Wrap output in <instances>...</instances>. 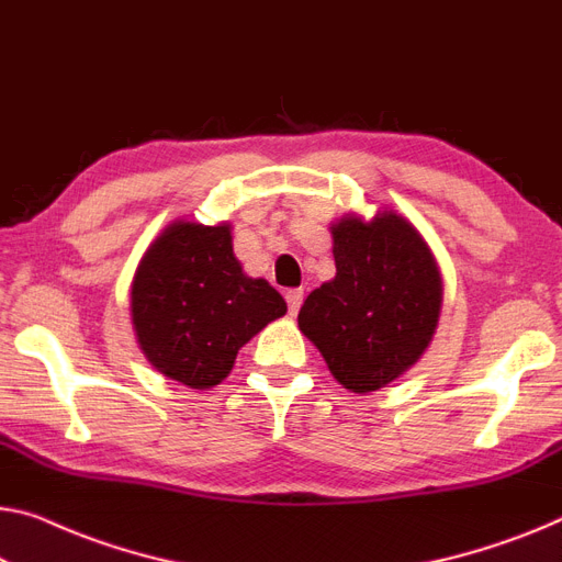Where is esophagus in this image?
<instances>
[{"instance_id":"obj_1","label":"esophagus","mask_w":562,"mask_h":562,"mask_svg":"<svg viewBox=\"0 0 562 562\" xmlns=\"http://www.w3.org/2000/svg\"><path fill=\"white\" fill-rule=\"evenodd\" d=\"M303 295H305L303 290H288V292H284V300H288L290 315H297L300 305H303Z\"/></svg>"}]
</instances>
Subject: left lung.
Here are the masks:
<instances>
[{"instance_id":"left-lung-1","label":"left lung","mask_w":562,"mask_h":562,"mask_svg":"<svg viewBox=\"0 0 562 562\" xmlns=\"http://www.w3.org/2000/svg\"><path fill=\"white\" fill-rule=\"evenodd\" d=\"M330 229L335 278L310 292L297 325L342 389L379 391L422 358L437 330V259L396 212L342 216Z\"/></svg>"}]
</instances>
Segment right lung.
Segmentation results:
<instances>
[{
    "label": "right lung",
    "instance_id": "right-lung-1",
    "mask_svg": "<svg viewBox=\"0 0 562 562\" xmlns=\"http://www.w3.org/2000/svg\"><path fill=\"white\" fill-rule=\"evenodd\" d=\"M288 313L267 280L247 278L229 224L173 222L140 259L131 315L148 363L189 389L227 379L249 338Z\"/></svg>",
    "mask_w": 562,
    "mask_h": 562
}]
</instances>
